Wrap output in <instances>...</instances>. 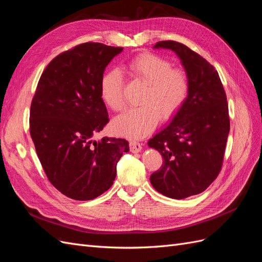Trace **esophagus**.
Here are the masks:
<instances>
[{
  "label": "esophagus",
  "mask_w": 262,
  "mask_h": 262,
  "mask_svg": "<svg viewBox=\"0 0 262 262\" xmlns=\"http://www.w3.org/2000/svg\"><path fill=\"white\" fill-rule=\"evenodd\" d=\"M130 150L133 153H139L142 150V144H140L139 142L136 141H131L130 142Z\"/></svg>",
  "instance_id": "esophagus-1"
}]
</instances>
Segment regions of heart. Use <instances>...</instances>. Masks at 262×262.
Instances as JSON below:
<instances>
[{"label": "heart", "instance_id": "heart-1", "mask_svg": "<svg viewBox=\"0 0 262 262\" xmlns=\"http://www.w3.org/2000/svg\"><path fill=\"white\" fill-rule=\"evenodd\" d=\"M123 71L146 85L139 108L130 109L117 117L115 131L129 139H142L152 132L160 121L175 117L188 100L191 82L186 71L172 69V63L155 53H140L123 64ZM100 96L114 112L124 106L123 78L117 70L101 76Z\"/></svg>", "mask_w": 262, "mask_h": 262}]
</instances>
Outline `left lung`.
I'll list each match as a JSON object with an SVG mask.
<instances>
[{"mask_svg": "<svg viewBox=\"0 0 262 262\" xmlns=\"http://www.w3.org/2000/svg\"><path fill=\"white\" fill-rule=\"evenodd\" d=\"M154 48L178 55L191 90L171 122L148 141L164 158L162 168L149 180L162 194L185 199L204 191L221 171L229 132L226 94L217 71L187 46L166 40Z\"/></svg>", "mask_w": 262, "mask_h": 262, "instance_id": "8db88e82", "label": "left lung"}]
</instances>
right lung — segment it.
<instances>
[{"mask_svg":"<svg viewBox=\"0 0 262 262\" xmlns=\"http://www.w3.org/2000/svg\"><path fill=\"white\" fill-rule=\"evenodd\" d=\"M121 47L85 42L57 55L42 72L30 106L29 129L51 184L78 201L92 200L113 186L117 163L129 143L93 137L108 123L100 96L105 69Z\"/></svg>","mask_w":262,"mask_h":262,"instance_id":"obj_1","label":"right lung"}]
</instances>
